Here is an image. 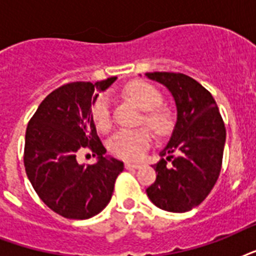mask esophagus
I'll return each instance as SVG.
<instances>
[{
	"mask_svg": "<svg viewBox=\"0 0 256 256\" xmlns=\"http://www.w3.org/2000/svg\"><path fill=\"white\" fill-rule=\"evenodd\" d=\"M124 168H128V170H132V168H140V164H130V162H126V164H124Z\"/></svg>",
	"mask_w": 256,
	"mask_h": 256,
	"instance_id": "esophagus-1",
	"label": "esophagus"
}]
</instances>
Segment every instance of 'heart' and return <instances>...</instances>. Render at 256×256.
<instances>
[{"label": "heart", "mask_w": 256, "mask_h": 256, "mask_svg": "<svg viewBox=\"0 0 256 256\" xmlns=\"http://www.w3.org/2000/svg\"><path fill=\"white\" fill-rule=\"evenodd\" d=\"M126 94L148 112L144 116L146 124L156 132H166L170 128V116L164 110L156 108L162 104V94L156 88L144 81H132L126 86ZM92 120L96 128L102 132H108L112 128V102L110 98L102 96L96 98L92 110ZM152 144V134L148 128L136 130H120L108 140V150L120 160H138L144 156Z\"/></svg>", "instance_id": "obj_1"}]
</instances>
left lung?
Returning <instances> with one entry per match:
<instances>
[{
	"label": "left lung",
	"instance_id": "left-lung-1",
	"mask_svg": "<svg viewBox=\"0 0 256 256\" xmlns=\"http://www.w3.org/2000/svg\"><path fill=\"white\" fill-rule=\"evenodd\" d=\"M146 77L166 86L176 106L174 130L154 166L156 182L146 192L162 210L186 212L200 204L218 180L226 128L216 102L199 82L168 72L146 73Z\"/></svg>",
	"mask_w": 256,
	"mask_h": 256
}]
</instances>
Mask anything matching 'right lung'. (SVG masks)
<instances>
[{"mask_svg":"<svg viewBox=\"0 0 256 256\" xmlns=\"http://www.w3.org/2000/svg\"><path fill=\"white\" fill-rule=\"evenodd\" d=\"M116 77L73 82L52 92L38 106L25 136L26 175L42 202L68 219L100 214L112 199L124 162L106 156L92 120V106ZM90 148L97 164L80 165L76 152Z\"/></svg>","mask_w":256,"mask_h":256,"instance_id":"obj_1","label":"right lung"}]
</instances>
